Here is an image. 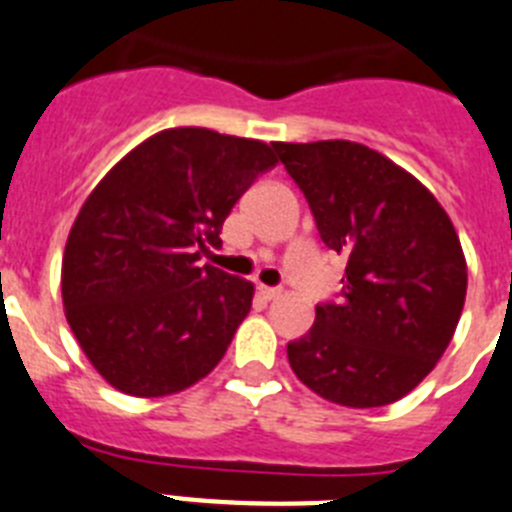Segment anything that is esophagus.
Wrapping results in <instances>:
<instances>
[{
	"mask_svg": "<svg viewBox=\"0 0 512 512\" xmlns=\"http://www.w3.org/2000/svg\"><path fill=\"white\" fill-rule=\"evenodd\" d=\"M257 291H260L262 299H268V301L278 299V296H281V288H278V286H260Z\"/></svg>",
	"mask_w": 512,
	"mask_h": 512,
	"instance_id": "esophagus-1",
	"label": "esophagus"
}]
</instances>
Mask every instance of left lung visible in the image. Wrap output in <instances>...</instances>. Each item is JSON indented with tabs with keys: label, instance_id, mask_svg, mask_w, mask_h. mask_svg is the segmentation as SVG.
Instances as JSON below:
<instances>
[{
	"label": "left lung",
	"instance_id": "left-lung-1",
	"mask_svg": "<svg viewBox=\"0 0 512 512\" xmlns=\"http://www.w3.org/2000/svg\"><path fill=\"white\" fill-rule=\"evenodd\" d=\"M322 242L348 257L337 301L288 342L293 373L345 407L410 394L448 348L466 260L448 213L410 172L355 141L273 144Z\"/></svg>",
	"mask_w": 512,
	"mask_h": 512
}]
</instances>
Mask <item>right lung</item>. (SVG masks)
Returning <instances> with one entry per match:
<instances>
[{"instance_id":"1","label":"right lung","mask_w":512,"mask_h":512,"mask_svg":"<svg viewBox=\"0 0 512 512\" xmlns=\"http://www.w3.org/2000/svg\"><path fill=\"white\" fill-rule=\"evenodd\" d=\"M278 159L268 144L170 128L115 164L71 226L66 319L100 376L131 397H167L216 368L252 306V283L201 252Z\"/></svg>"}]
</instances>
